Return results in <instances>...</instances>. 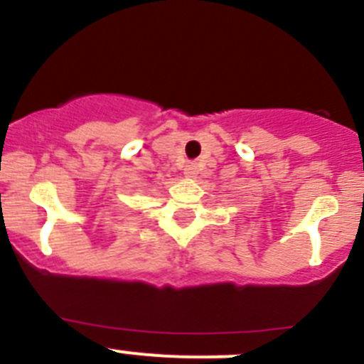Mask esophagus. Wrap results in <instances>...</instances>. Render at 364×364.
I'll use <instances>...</instances> for the list:
<instances>
[{"instance_id":"obj_1","label":"esophagus","mask_w":364,"mask_h":364,"mask_svg":"<svg viewBox=\"0 0 364 364\" xmlns=\"http://www.w3.org/2000/svg\"><path fill=\"white\" fill-rule=\"evenodd\" d=\"M185 171H186V174H188V176H193V174H196V172H197L196 164H188V165H186Z\"/></svg>"}]
</instances>
